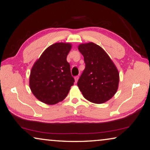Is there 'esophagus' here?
I'll list each match as a JSON object with an SVG mask.
<instances>
[{
    "label": "esophagus",
    "mask_w": 150,
    "mask_h": 150,
    "mask_svg": "<svg viewBox=\"0 0 150 150\" xmlns=\"http://www.w3.org/2000/svg\"><path fill=\"white\" fill-rule=\"evenodd\" d=\"M78 79H79V76H75L74 80H75V82H76V83H77Z\"/></svg>",
    "instance_id": "obj_1"
}]
</instances>
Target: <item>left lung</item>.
I'll return each mask as SVG.
<instances>
[{
	"instance_id": "1",
	"label": "left lung",
	"mask_w": 150,
	"mask_h": 150,
	"mask_svg": "<svg viewBox=\"0 0 150 150\" xmlns=\"http://www.w3.org/2000/svg\"><path fill=\"white\" fill-rule=\"evenodd\" d=\"M78 48L86 64L77 83L78 88L90 102L96 104L107 102L119 87V73L116 66L105 50L96 43H81Z\"/></svg>"
}]
</instances>
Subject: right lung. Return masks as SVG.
<instances>
[{
    "instance_id": "add662e5",
    "label": "right lung",
    "mask_w": 150,
    "mask_h": 150,
    "mask_svg": "<svg viewBox=\"0 0 150 150\" xmlns=\"http://www.w3.org/2000/svg\"><path fill=\"white\" fill-rule=\"evenodd\" d=\"M72 44L56 43L49 46L34 63L29 76L33 95L45 104L52 105L67 96L74 79L66 60Z\"/></svg>"
}]
</instances>
